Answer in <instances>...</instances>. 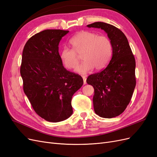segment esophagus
<instances>
[{
  "label": "esophagus",
  "instance_id": "1",
  "mask_svg": "<svg viewBox=\"0 0 157 157\" xmlns=\"http://www.w3.org/2000/svg\"><path fill=\"white\" fill-rule=\"evenodd\" d=\"M82 79L84 81V84H86V78L85 77H82Z\"/></svg>",
  "mask_w": 157,
  "mask_h": 157
}]
</instances>
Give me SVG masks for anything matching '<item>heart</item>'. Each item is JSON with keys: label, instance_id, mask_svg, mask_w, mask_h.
I'll list each match as a JSON object with an SVG mask.
<instances>
[{"label": "heart", "instance_id": "heart-1", "mask_svg": "<svg viewBox=\"0 0 157 157\" xmlns=\"http://www.w3.org/2000/svg\"><path fill=\"white\" fill-rule=\"evenodd\" d=\"M73 49L65 47L59 52V58L65 68L73 69L78 62V56L82 55L83 62L75 68L79 74H86L93 68L100 71L111 60L113 45L107 36L82 31L77 33L69 40Z\"/></svg>", "mask_w": 157, "mask_h": 157}]
</instances>
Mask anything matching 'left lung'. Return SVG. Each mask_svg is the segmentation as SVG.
I'll use <instances>...</instances> for the list:
<instances>
[{
	"label": "left lung",
	"instance_id": "8db88e82",
	"mask_svg": "<svg viewBox=\"0 0 157 157\" xmlns=\"http://www.w3.org/2000/svg\"><path fill=\"white\" fill-rule=\"evenodd\" d=\"M88 27L105 31L113 45V56L101 72L90 75L86 82L94 88V111L103 118L120 115L129 104L136 87V61L126 36L119 29L104 22Z\"/></svg>",
	"mask_w": 157,
	"mask_h": 157
}]
</instances>
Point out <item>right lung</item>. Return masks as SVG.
<instances>
[{"instance_id": "obj_1", "label": "right lung", "mask_w": 157, "mask_h": 157, "mask_svg": "<svg viewBox=\"0 0 157 157\" xmlns=\"http://www.w3.org/2000/svg\"><path fill=\"white\" fill-rule=\"evenodd\" d=\"M68 33H38L27 40L22 53L23 91L37 115L48 122L63 121L72 115L71 99L83 84L81 76L66 69L59 58V42Z\"/></svg>"}]
</instances>
